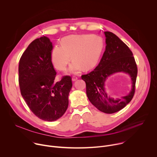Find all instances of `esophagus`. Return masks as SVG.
Segmentation results:
<instances>
[{
  "label": "esophagus",
  "instance_id": "obj_1",
  "mask_svg": "<svg viewBox=\"0 0 157 157\" xmlns=\"http://www.w3.org/2000/svg\"><path fill=\"white\" fill-rule=\"evenodd\" d=\"M78 79V77L77 76H73V78H72V81H75Z\"/></svg>",
  "mask_w": 157,
  "mask_h": 157
}]
</instances>
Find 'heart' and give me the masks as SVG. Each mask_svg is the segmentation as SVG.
Instances as JSON below:
<instances>
[{"instance_id":"obj_1","label":"heart","mask_w":157,"mask_h":157,"mask_svg":"<svg viewBox=\"0 0 157 157\" xmlns=\"http://www.w3.org/2000/svg\"><path fill=\"white\" fill-rule=\"evenodd\" d=\"M104 49L101 37L93 35H71L63 38L61 46L54 48L52 60L55 68L65 70L71 59L74 60L70 67L73 73L82 67L86 70L93 68L98 63Z\"/></svg>"}]
</instances>
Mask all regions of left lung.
I'll return each instance as SVG.
<instances>
[{
	"instance_id": "8db88e82",
	"label": "left lung",
	"mask_w": 157,
	"mask_h": 157,
	"mask_svg": "<svg viewBox=\"0 0 157 157\" xmlns=\"http://www.w3.org/2000/svg\"><path fill=\"white\" fill-rule=\"evenodd\" d=\"M105 50L96 68L87 75L81 76L86 82V94L98 110L106 114H113L123 109L132 99L136 90L137 66L133 53L126 44L115 34L104 32ZM128 74L132 86L130 93L119 99L107 96L104 87L107 78L116 72Z\"/></svg>"
}]
</instances>
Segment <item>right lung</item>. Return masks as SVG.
Wrapping results in <instances>:
<instances>
[{"instance_id": "obj_1", "label": "right lung", "mask_w": 157, "mask_h": 157, "mask_svg": "<svg viewBox=\"0 0 157 157\" xmlns=\"http://www.w3.org/2000/svg\"><path fill=\"white\" fill-rule=\"evenodd\" d=\"M52 43L48 37L36 38L22 54L18 66L22 97L36 117L50 122L64 114L72 87L70 76L55 82L56 73L52 62Z\"/></svg>"}]
</instances>
